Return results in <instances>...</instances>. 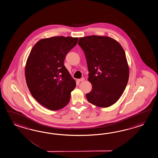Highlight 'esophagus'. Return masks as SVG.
<instances>
[{
	"instance_id": "1",
	"label": "esophagus",
	"mask_w": 158,
	"mask_h": 158,
	"mask_svg": "<svg viewBox=\"0 0 158 158\" xmlns=\"http://www.w3.org/2000/svg\"><path fill=\"white\" fill-rule=\"evenodd\" d=\"M84 80H85V78L84 77H82V78H81L80 79H79L78 81L79 82H82V81H84Z\"/></svg>"
}]
</instances>
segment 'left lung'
I'll return each mask as SVG.
<instances>
[{"instance_id": "left-lung-1", "label": "left lung", "mask_w": 158, "mask_h": 158, "mask_svg": "<svg viewBox=\"0 0 158 158\" xmlns=\"http://www.w3.org/2000/svg\"><path fill=\"white\" fill-rule=\"evenodd\" d=\"M85 54L92 89L88 101L98 107L114 104L122 96L129 78V67L122 46L109 36L90 35L78 43Z\"/></svg>"}]
</instances>
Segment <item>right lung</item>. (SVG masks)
I'll return each instance as SVG.
<instances>
[{"label":"right lung","instance_id":"add662e5","mask_svg":"<svg viewBox=\"0 0 158 158\" xmlns=\"http://www.w3.org/2000/svg\"><path fill=\"white\" fill-rule=\"evenodd\" d=\"M78 39L63 36L42 39L28 56L25 66L27 85L32 97L49 110H57L67 105L76 86L64 60Z\"/></svg>","mask_w":158,"mask_h":158}]
</instances>
